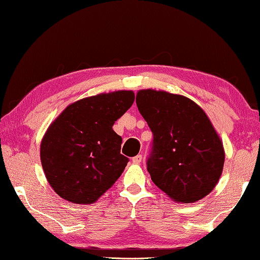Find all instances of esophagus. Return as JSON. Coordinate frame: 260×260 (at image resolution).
<instances>
[{"mask_svg": "<svg viewBox=\"0 0 260 260\" xmlns=\"http://www.w3.org/2000/svg\"><path fill=\"white\" fill-rule=\"evenodd\" d=\"M141 161H142V155H137V156L132 158V162H133L134 165H139Z\"/></svg>", "mask_w": 260, "mask_h": 260, "instance_id": "obj_1", "label": "esophagus"}]
</instances>
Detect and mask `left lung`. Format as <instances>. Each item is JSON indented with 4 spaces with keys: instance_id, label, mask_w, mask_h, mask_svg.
<instances>
[{
    "instance_id": "8db88e82",
    "label": "left lung",
    "mask_w": 260,
    "mask_h": 260,
    "mask_svg": "<svg viewBox=\"0 0 260 260\" xmlns=\"http://www.w3.org/2000/svg\"><path fill=\"white\" fill-rule=\"evenodd\" d=\"M137 105L154 140L147 169L152 181L179 203L209 195L223 172V142L195 102L152 88L137 93Z\"/></svg>"
}]
</instances>
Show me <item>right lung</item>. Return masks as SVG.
<instances>
[{
    "label": "right lung",
    "instance_id": "1",
    "mask_svg": "<svg viewBox=\"0 0 260 260\" xmlns=\"http://www.w3.org/2000/svg\"><path fill=\"white\" fill-rule=\"evenodd\" d=\"M133 91H114L77 100L53 120L41 142V162L58 196L94 203L115 183L128 158L114 122L133 105Z\"/></svg>",
    "mask_w": 260,
    "mask_h": 260
}]
</instances>
